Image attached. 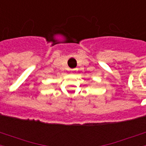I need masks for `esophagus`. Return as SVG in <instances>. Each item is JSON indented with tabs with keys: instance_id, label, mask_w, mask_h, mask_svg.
<instances>
[{
	"instance_id": "esophagus-1",
	"label": "esophagus",
	"mask_w": 146,
	"mask_h": 146,
	"mask_svg": "<svg viewBox=\"0 0 146 146\" xmlns=\"http://www.w3.org/2000/svg\"><path fill=\"white\" fill-rule=\"evenodd\" d=\"M71 72H73V73H75V71H76V69H71Z\"/></svg>"
}]
</instances>
